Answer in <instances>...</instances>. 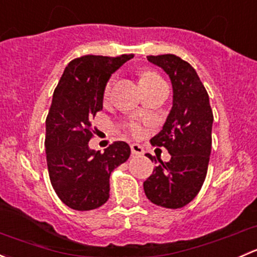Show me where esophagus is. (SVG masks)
<instances>
[{
	"mask_svg": "<svg viewBox=\"0 0 257 257\" xmlns=\"http://www.w3.org/2000/svg\"><path fill=\"white\" fill-rule=\"evenodd\" d=\"M131 149H132V154L133 155H143L144 154V149L139 144H136V143L132 144Z\"/></svg>",
	"mask_w": 257,
	"mask_h": 257,
	"instance_id": "obj_1",
	"label": "esophagus"
}]
</instances>
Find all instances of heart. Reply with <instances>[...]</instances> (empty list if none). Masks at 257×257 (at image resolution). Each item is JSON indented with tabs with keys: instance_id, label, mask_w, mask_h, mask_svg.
Listing matches in <instances>:
<instances>
[{
	"instance_id": "heart-1",
	"label": "heart",
	"mask_w": 257,
	"mask_h": 257,
	"mask_svg": "<svg viewBox=\"0 0 257 257\" xmlns=\"http://www.w3.org/2000/svg\"><path fill=\"white\" fill-rule=\"evenodd\" d=\"M158 80H162V78H160L157 73H154V72H144V73H142V76H141V84L158 82ZM109 88H110V84H108L107 88H105V94L109 92ZM128 128H129V131L134 134V136L139 137L143 134V128H142V125H139L138 123H131L128 125Z\"/></svg>"
}]
</instances>
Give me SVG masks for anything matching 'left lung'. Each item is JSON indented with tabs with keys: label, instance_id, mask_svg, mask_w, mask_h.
I'll use <instances>...</instances> for the list:
<instances>
[{
	"label": "left lung",
	"instance_id": "left-lung-1",
	"mask_svg": "<svg viewBox=\"0 0 257 257\" xmlns=\"http://www.w3.org/2000/svg\"><path fill=\"white\" fill-rule=\"evenodd\" d=\"M147 58L169 76L173 105L160 133L150 141L167 148L172 158L155 167L144 181V191L155 205L179 209L198 195L205 180L214 116L208 92L188 62L174 54ZM147 155L157 163L155 157Z\"/></svg>",
	"mask_w": 257,
	"mask_h": 257
}]
</instances>
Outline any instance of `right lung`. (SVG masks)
<instances>
[{"label": "right lung", "mask_w": 257, "mask_h": 257, "mask_svg": "<svg viewBox=\"0 0 257 257\" xmlns=\"http://www.w3.org/2000/svg\"><path fill=\"white\" fill-rule=\"evenodd\" d=\"M134 54L118 57L83 56L68 63L54 89L46 119V155L49 179L58 198L68 208L87 211L109 199V178L126 162L131 148L114 142L90 149V119L103 109L105 85Z\"/></svg>", "instance_id": "add662e5"}]
</instances>
